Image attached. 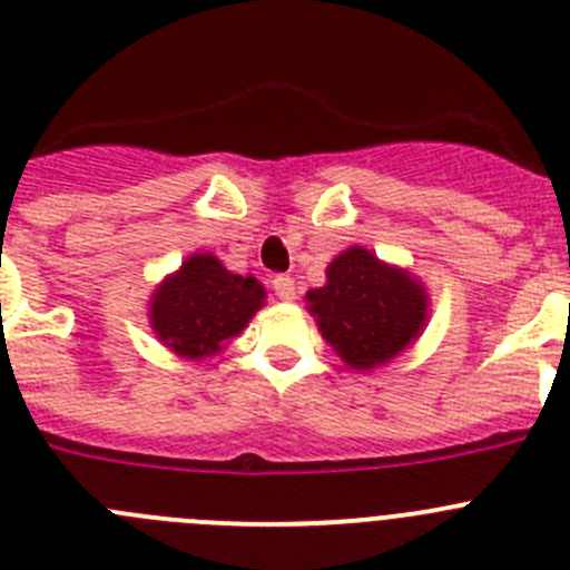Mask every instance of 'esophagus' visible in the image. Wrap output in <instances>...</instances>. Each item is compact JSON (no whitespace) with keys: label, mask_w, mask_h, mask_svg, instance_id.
<instances>
[{"label":"esophagus","mask_w":570,"mask_h":570,"mask_svg":"<svg viewBox=\"0 0 570 570\" xmlns=\"http://www.w3.org/2000/svg\"><path fill=\"white\" fill-rule=\"evenodd\" d=\"M271 285H274V294L279 296L282 302H294L296 299V285H294V279H291V276H274V282H271Z\"/></svg>","instance_id":"34e87169"}]
</instances>
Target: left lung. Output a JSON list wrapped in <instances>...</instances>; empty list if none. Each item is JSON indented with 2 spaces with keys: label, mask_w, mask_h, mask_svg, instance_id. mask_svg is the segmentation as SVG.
<instances>
[{
  "label": "left lung",
  "mask_w": 570,
  "mask_h": 570,
  "mask_svg": "<svg viewBox=\"0 0 570 570\" xmlns=\"http://www.w3.org/2000/svg\"><path fill=\"white\" fill-rule=\"evenodd\" d=\"M305 299L327 344L361 372L397 357L428 318L422 282L363 246L341 252L327 265V285L307 291Z\"/></svg>",
  "instance_id": "1"
}]
</instances>
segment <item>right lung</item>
<instances>
[{"instance_id": "add662e5", "label": "right lung", "mask_w": 570, "mask_h": 570, "mask_svg": "<svg viewBox=\"0 0 570 570\" xmlns=\"http://www.w3.org/2000/svg\"><path fill=\"white\" fill-rule=\"evenodd\" d=\"M265 305L254 276L232 274L213 254H193L150 296L156 338L181 357L218 355Z\"/></svg>"}]
</instances>
